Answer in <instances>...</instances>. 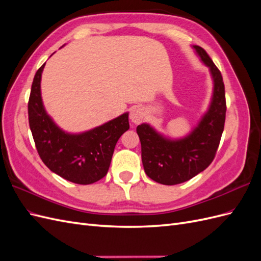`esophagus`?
<instances>
[{
	"label": "esophagus",
	"instance_id": "34e87169",
	"mask_svg": "<svg viewBox=\"0 0 261 261\" xmlns=\"http://www.w3.org/2000/svg\"><path fill=\"white\" fill-rule=\"evenodd\" d=\"M145 112L141 108H134L130 112V120L133 123L139 124L144 121Z\"/></svg>",
	"mask_w": 261,
	"mask_h": 261
}]
</instances>
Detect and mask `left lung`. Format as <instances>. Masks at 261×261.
I'll list each match as a JSON object with an SVG mask.
<instances>
[{
    "label": "left lung",
    "mask_w": 261,
    "mask_h": 261,
    "mask_svg": "<svg viewBox=\"0 0 261 261\" xmlns=\"http://www.w3.org/2000/svg\"><path fill=\"white\" fill-rule=\"evenodd\" d=\"M194 48L210 67L215 82L209 111L191 135L180 140L163 138L148 124L137 126L146 174L156 183L176 185L193 178L213 161L224 129L226 101L222 75L201 46Z\"/></svg>",
    "instance_id": "1"
}]
</instances>
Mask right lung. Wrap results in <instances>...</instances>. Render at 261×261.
I'll use <instances>...</instances> for the list:
<instances>
[{"label": "right lung", "instance_id": "right-lung-1", "mask_svg": "<svg viewBox=\"0 0 261 261\" xmlns=\"http://www.w3.org/2000/svg\"><path fill=\"white\" fill-rule=\"evenodd\" d=\"M34 77L28 101V120L37 151L52 172L76 184L88 185L105 177L114 148L128 130V113L80 135L61 130L45 113L40 94L41 73Z\"/></svg>", "mask_w": 261, "mask_h": 261}]
</instances>
